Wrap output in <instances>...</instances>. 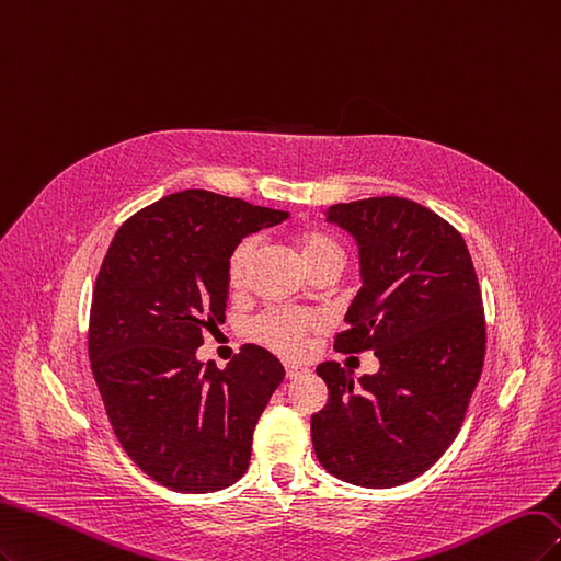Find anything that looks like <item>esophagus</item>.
Wrapping results in <instances>:
<instances>
[{
  "instance_id": "obj_1",
  "label": "esophagus",
  "mask_w": 561,
  "mask_h": 561,
  "mask_svg": "<svg viewBox=\"0 0 561 561\" xmlns=\"http://www.w3.org/2000/svg\"><path fill=\"white\" fill-rule=\"evenodd\" d=\"M284 373H286L288 379H296V377H300L302 373H307V368L300 366V364H284Z\"/></svg>"
}]
</instances>
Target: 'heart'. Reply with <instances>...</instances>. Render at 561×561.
Returning a JSON list of instances; mask_svg holds the SVG:
<instances>
[{"instance_id": "obj_1", "label": "heart", "mask_w": 561, "mask_h": 561, "mask_svg": "<svg viewBox=\"0 0 561 561\" xmlns=\"http://www.w3.org/2000/svg\"><path fill=\"white\" fill-rule=\"evenodd\" d=\"M298 249L300 256L307 267H312L314 263L329 259V256H340L342 259V247L329 238V234L310 230L302 232L298 238ZM259 251V240L256 238H244L228 256V284L234 291L247 284L249 277V267L251 261H254ZM321 329V319L312 312H300V310H288V307H267L261 314L249 321L247 335L249 340H254L256 345L267 347L270 352H275L279 356H298L305 350V340L310 333Z\"/></svg>"}]
</instances>
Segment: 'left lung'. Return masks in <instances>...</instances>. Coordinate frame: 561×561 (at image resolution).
Wrapping results in <instances>:
<instances>
[{
    "label": "left lung",
    "mask_w": 561,
    "mask_h": 561,
    "mask_svg": "<svg viewBox=\"0 0 561 561\" xmlns=\"http://www.w3.org/2000/svg\"><path fill=\"white\" fill-rule=\"evenodd\" d=\"M358 242L360 284L335 335L342 354L375 352L379 370L327 360L329 403L312 414L319 463L340 480L389 490L436 463L457 438L484 364V307L461 232L408 197L329 207Z\"/></svg>",
    "instance_id": "1"
}]
</instances>
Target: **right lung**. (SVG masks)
Here are the masks:
<instances>
[{
	"label": "right lung",
	"mask_w": 561,
	"mask_h": 561,
	"mask_svg": "<svg viewBox=\"0 0 561 561\" xmlns=\"http://www.w3.org/2000/svg\"><path fill=\"white\" fill-rule=\"evenodd\" d=\"M286 219L188 188L133 214L100 265L90 368L125 455L172 492H216L247 471L251 436L284 368L256 345H242L226 370L201 364L195 350L224 321L234 244Z\"/></svg>",
	"instance_id": "obj_1"
}]
</instances>
